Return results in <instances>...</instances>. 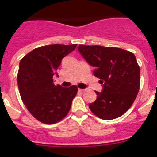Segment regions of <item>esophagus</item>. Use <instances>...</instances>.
<instances>
[{
  "instance_id": "1",
  "label": "esophagus",
  "mask_w": 157,
  "mask_h": 157,
  "mask_svg": "<svg viewBox=\"0 0 157 157\" xmlns=\"http://www.w3.org/2000/svg\"><path fill=\"white\" fill-rule=\"evenodd\" d=\"M79 90H80V92H83H83H85V91H86V89H79Z\"/></svg>"
}]
</instances>
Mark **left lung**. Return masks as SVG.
<instances>
[{
    "mask_svg": "<svg viewBox=\"0 0 157 157\" xmlns=\"http://www.w3.org/2000/svg\"><path fill=\"white\" fill-rule=\"evenodd\" d=\"M77 48L95 67L94 76L102 84V91H96V101L89 108L104 120L121 116L131 106L140 88V67L134 55L115 47L80 45Z\"/></svg>",
    "mask_w": 157,
    "mask_h": 157,
    "instance_id": "left-lung-1",
    "label": "left lung"
}]
</instances>
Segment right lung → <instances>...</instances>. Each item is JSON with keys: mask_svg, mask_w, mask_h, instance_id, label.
Here are the masks:
<instances>
[{"mask_svg": "<svg viewBox=\"0 0 157 157\" xmlns=\"http://www.w3.org/2000/svg\"><path fill=\"white\" fill-rule=\"evenodd\" d=\"M74 45H45L33 49L21 59L17 84L24 105L33 117L45 124H55L67 115L78 88L54 84L53 76L61 60L74 50Z\"/></svg>", "mask_w": 157, "mask_h": 157, "instance_id": "1", "label": "right lung"}]
</instances>
